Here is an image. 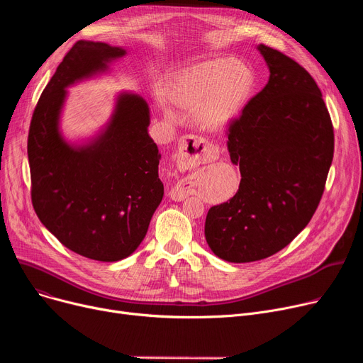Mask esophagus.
I'll return each mask as SVG.
<instances>
[{
	"label": "esophagus",
	"mask_w": 363,
	"mask_h": 363,
	"mask_svg": "<svg viewBox=\"0 0 363 363\" xmlns=\"http://www.w3.org/2000/svg\"><path fill=\"white\" fill-rule=\"evenodd\" d=\"M215 157L213 147L208 145L203 138L196 135H185L179 140L177 152V166L181 172L194 169L201 163L211 162ZM170 199L181 201L188 197V189L184 182H178L169 193Z\"/></svg>",
	"instance_id": "34e87169"
}]
</instances>
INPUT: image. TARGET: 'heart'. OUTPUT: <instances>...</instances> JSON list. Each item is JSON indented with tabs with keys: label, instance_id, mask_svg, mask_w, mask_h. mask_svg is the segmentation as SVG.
Returning <instances> with one entry per match:
<instances>
[{
	"label": "heart",
	"instance_id": "1",
	"mask_svg": "<svg viewBox=\"0 0 363 363\" xmlns=\"http://www.w3.org/2000/svg\"><path fill=\"white\" fill-rule=\"evenodd\" d=\"M255 85L256 76L249 65L218 57L178 72L172 82V99L177 106L194 111L200 126L219 130L238 119Z\"/></svg>",
	"mask_w": 363,
	"mask_h": 363
}]
</instances>
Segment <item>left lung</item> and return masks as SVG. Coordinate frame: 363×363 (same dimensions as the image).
<instances>
[{
  "instance_id": "8db88e82",
  "label": "left lung",
  "mask_w": 363,
  "mask_h": 363,
  "mask_svg": "<svg viewBox=\"0 0 363 363\" xmlns=\"http://www.w3.org/2000/svg\"><path fill=\"white\" fill-rule=\"evenodd\" d=\"M257 51L269 81L228 129L238 191L211 207L204 225L211 250L233 263L269 257L306 228L334 155L331 118L312 76L278 50Z\"/></svg>"
}]
</instances>
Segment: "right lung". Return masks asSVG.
Masks as SVG:
<instances>
[{
    "instance_id": "add662e5",
    "label": "right lung",
    "mask_w": 363,
    "mask_h": 363,
    "mask_svg": "<svg viewBox=\"0 0 363 363\" xmlns=\"http://www.w3.org/2000/svg\"><path fill=\"white\" fill-rule=\"evenodd\" d=\"M126 54L106 43H76L43 91L28 137L38 218L69 250L100 262L135 252L163 199L150 107L138 94H118L107 123L82 143L65 138L62 113L69 86L108 73Z\"/></svg>"
}]
</instances>
